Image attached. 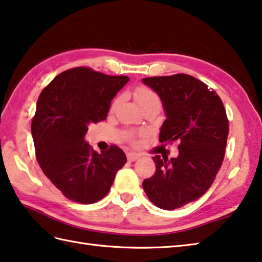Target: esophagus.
<instances>
[{
  "label": "esophagus",
  "mask_w": 262,
  "mask_h": 262,
  "mask_svg": "<svg viewBox=\"0 0 262 262\" xmlns=\"http://www.w3.org/2000/svg\"><path fill=\"white\" fill-rule=\"evenodd\" d=\"M127 160H129L130 162H133V161H136V160H138L140 157V155L139 154H136V152H127Z\"/></svg>",
  "instance_id": "esophagus-1"
}]
</instances>
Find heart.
<instances>
[{
    "instance_id": "1",
    "label": "heart",
    "mask_w": 262,
    "mask_h": 262,
    "mask_svg": "<svg viewBox=\"0 0 262 262\" xmlns=\"http://www.w3.org/2000/svg\"><path fill=\"white\" fill-rule=\"evenodd\" d=\"M137 100L139 102V105L142 106L148 102H160L159 97H157L154 91H151L150 89L147 88H139L136 91Z\"/></svg>"
}]
</instances>
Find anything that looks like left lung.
<instances>
[{
  "mask_svg": "<svg viewBox=\"0 0 262 262\" xmlns=\"http://www.w3.org/2000/svg\"><path fill=\"white\" fill-rule=\"evenodd\" d=\"M142 83L159 95L164 110L160 141H179L177 157H152L156 171L142 187L151 203L176 210L211 187L224 161L228 120L219 96L190 75L147 77Z\"/></svg>",
  "mask_w": 262,
  "mask_h": 262,
  "instance_id": "8db88e82",
  "label": "left lung"
}]
</instances>
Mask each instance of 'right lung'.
<instances>
[{
    "instance_id": "obj_1",
    "label": "right lung",
    "mask_w": 262,
    "mask_h": 262,
    "mask_svg": "<svg viewBox=\"0 0 262 262\" xmlns=\"http://www.w3.org/2000/svg\"><path fill=\"white\" fill-rule=\"evenodd\" d=\"M129 80L77 67L59 74L39 95L32 121L36 159L68 200L81 204L100 201L126 163L116 146L93 150L85 135L89 125L106 120L112 100Z\"/></svg>"
}]
</instances>
